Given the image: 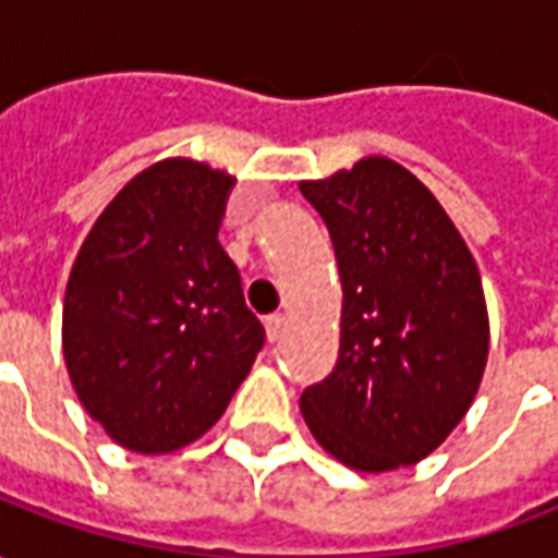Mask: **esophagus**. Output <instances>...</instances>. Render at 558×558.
I'll list each match as a JSON object with an SVG mask.
<instances>
[{"instance_id": "34e87169", "label": "esophagus", "mask_w": 558, "mask_h": 558, "mask_svg": "<svg viewBox=\"0 0 558 558\" xmlns=\"http://www.w3.org/2000/svg\"><path fill=\"white\" fill-rule=\"evenodd\" d=\"M283 326H287V319H283V314L266 316V335H268V340H271V343H275V340H278L280 335H283Z\"/></svg>"}]
</instances>
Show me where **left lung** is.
I'll list each match as a JSON object with an SVG mask.
<instances>
[{
	"label": "left lung",
	"mask_w": 558,
	"mask_h": 558,
	"mask_svg": "<svg viewBox=\"0 0 558 558\" xmlns=\"http://www.w3.org/2000/svg\"><path fill=\"white\" fill-rule=\"evenodd\" d=\"M343 283L335 371L304 388L302 415L355 472L433 454L478 395L490 319L475 256L430 187L398 160L302 182Z\"/></svg>",
	"instance_id": "1"
}]
</instances>
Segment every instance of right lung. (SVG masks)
Returning <instances> with one entry per match:
<instances>
[{"label":"right lung","instance_id":"right-lung-1","mask_svg":"<svg viewBox=\"0 0 558 558\" xmlns=\"http://www.w3.org/2000/svg\"><path fill=\"white\" fill-rule=\"evenodd\" d=\"M232 182L194 158L151 163L110 199L71 266L68 376L83 410L128 451L196 442L266 343L218 242Z\"/></svg>","mask_w":558,"mask_h":558}]
</instances>
